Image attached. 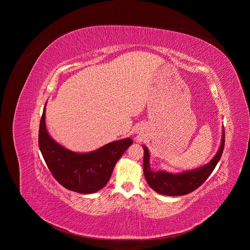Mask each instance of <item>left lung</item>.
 <instances>
[{
	"mask_svg": "<svg viewBox=\"0 0 250 250\" xmlns=\"http://www.w3.org/2000/svg\"><path fill=\"white\" fill-rule=\"evenodd\" d=\"M144 156V173L151 189L165 196H183L198 189L210 175L220 161L225 147V130H223L222 144L213 158L206 165L182 173H169L166 171H152L149 164V151L146 146Z\"/></svg>",
	"mask_w": 250,
	"mask_h": 250,
	"instance_id": "1",
	"label": "left lung"
}]
</instances>
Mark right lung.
I'll return each mask as SVG.
<instances>
[{"mask_svg":"<svg viewBox=\"0 0 250 250\" xmlns=\"http://www.w3.org/2000/svg\"><path fill=\"white\" fill-rule=\"evenodd\" d=\"M131 145V138H124L88 153L71 151L48 134L43 109L39 132L40 149L55 180L70 191L92 194L101 190L109 182L118 160Z\"/></svg>","mask_w":250,"mask_h":250,"instance_id":"add662e5","label":"right lung"}]
</instances>
